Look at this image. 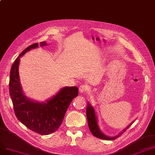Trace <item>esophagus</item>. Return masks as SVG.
I'll list each match as a JSON object with an SVG mask.
<instances>
[{
    "instance_id": "34e87169",
    "label": "esophagus",
    "mask_w": 155,
    "mask_h": 155,
    "mask_svg": "<svg viewBox=\"0 0 155 155\" xmlns=\"http://www.w3.org/2000/svg\"><path fill=\"white\" fill-rule=\"evenodd\" d=\"M88 91V87L86 85H81L79 87V91L81 93H85Z\"/></svg>"
}]
</instances>
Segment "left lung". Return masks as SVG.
Here are the masks:
<instances>
[{
    "label": "left lung",
    "instance_id": "8db88e82",
    "mask_svg": "<svg viewBox=\"0 0 155 155\" xmlns=\"http://www.w3.org/2000/svg\"><path fill=\"white\" fill-rule=\"evenodd\" d=\"M86 115L87 118V122H88V126L89 129H90V131L93 134L94 137L97 138L103 139V140H112L116 139L117 137H118L120 134H122L127 129L129 128V127L131 126V125L133 123V122L129 125V126L126 127V129H124V130L120 133V134L117 136L115 137H108L106 134H104L100 129L98 122H97V117L95 113V111H94V107L91 106V105L89 104V102H87V106L86 107Z\"/></svg>",
    "mask_w": 155,
    "mask_h": 155
}]
</instances>
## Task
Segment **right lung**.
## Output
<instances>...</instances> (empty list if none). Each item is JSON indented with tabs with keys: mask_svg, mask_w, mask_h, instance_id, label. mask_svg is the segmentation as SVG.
Here are the masks:
<instances>
[{
	"mask_svg": "<svg viewBox=\"0 0 155 155\" xmlns=\"http://www.w3.org/2000/svg\"><path fill=\"white\" fill-rule=\"evenodd\" d=\"M45 45V42H41V46ZM38 46L37 43L28 46L15 61L10 71L9 89L15 114L18 120L30 130L46 135L56 131L61 126L69 104L78 96V89L76 86L64 87L45 102L31 101L24 95L18 74L20 57Z\"/></svg>",
	"mask_w": 155,
	"mask_h": 155,
	"instance_id": "add662e5",
	"label": "right lung"
}]
</instances>
